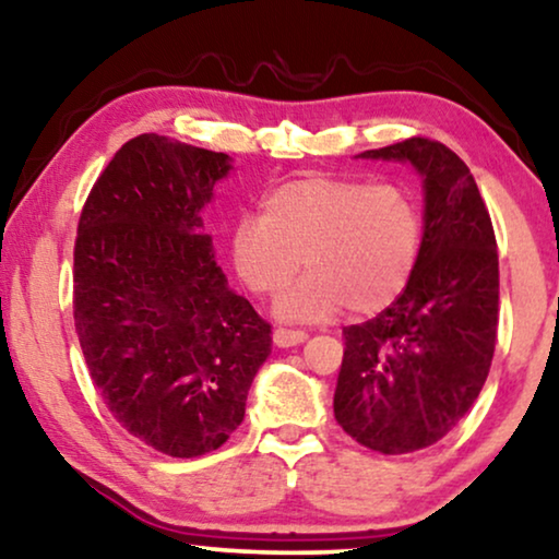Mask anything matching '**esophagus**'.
<instances>
[{
  "label": "esophagus",
  "mask_w": 559,
  "mask_h": 559,
  "mask_svg": "<svg viewBox=\"0 0 559 559\" xmlns=\"http://www.w3.org/2000/svg\"><path fill=\"white\" fill-rule=\"evenodd\" d=\"M305 338H308V333H305V331H289V328H277V331L272 333L274 346H280V348L300 346Z\"/></svg>",
  "instance_id": "34e87169"
}]
</instances>
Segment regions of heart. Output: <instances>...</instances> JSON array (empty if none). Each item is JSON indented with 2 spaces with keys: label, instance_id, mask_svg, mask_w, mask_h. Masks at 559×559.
Here are the masks:
<instances>
[{
  "label": "heart",
  "instance_id": "1",
  "mask_svg": "<svg viewBox=\"0 0 559 559\" xmlns=\"http://www.w3.org/2000/svg\"><path fill=\"white\" fill-rule=\"evenodd\" d=\"M419 211L392 182L305 178L280 186L262 216H243L231 231V264L249 293L280 297L282 320L320 323L346 308L371 316L392 305L415 270Z\"/></svg>",
  "mask_w": 559,
  "mask_h": 559
}]
</instances>
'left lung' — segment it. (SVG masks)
<instances>
[{
    "instance_id": "left-lung-1",
    "label": "left lung",
    "mask_w": 559,
    "mask_h": 559,
    "mask_svg": "<svg viewBox=\"0 0 559 559\" xmlns=\"http://www.w3.org/2000/svg\"><path fill=\"white\" fill-rule=\"evenodd\" d=\"M358 157L409 163L423 175L425 234L402 295L377 318L343 328L333 412L364 448L404 455L445 438L486 384L499 254L476 180L445 144L409 136Z\"/></svg>"
}]
</instances>
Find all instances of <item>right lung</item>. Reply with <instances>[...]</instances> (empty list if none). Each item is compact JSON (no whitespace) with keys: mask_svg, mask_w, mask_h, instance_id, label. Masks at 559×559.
Here are the masks:
<instances>
[{"mask_svg":"<svg viewBox=\"0 0 559 559\" xmlns=\"http://www.w3.org/2000/svg\"><path fill=\"white\" fill-rule=\"evenodd\" d=\"M224 152L159 134L121 147L91 188L73 249V320L106 407L173 457L218 450L241 425L272 325L228 287L201 211Z\"/></svg>","mask_w":559,"mask_h":559,"instance_id":"add662e5","label":"right lung"}]
</instances>
